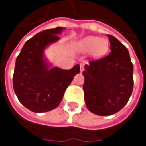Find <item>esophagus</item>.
<instances>
[{"label": "esophagus", "mask_w": 146, "mask_h": 146, "mask_svg": "<svg viewBox=\"0 0 146 146\" xmlns=\"http://www.w3.org/2000/svg\"><path fill=\"white\" fill-rule=\"evenodd\" d=\"M80 72H82L84 70V65L83 64H80Z\"/></svg>", "instance_id": "obj_1"}]
</instances>
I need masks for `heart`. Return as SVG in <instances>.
<instances>
[{
	"label": "heart",
	"instance_id": "heart-1",
	"mask_svg": "<svg viewBox=\"0 0 146 146\" xmlns=\"http://www.w3.org/2000/svg\"><path fill=\"white\" fill-rule=\"evenodd\" d=\"M79 47L84 51H92L94 55H100L106 47V43L98 37L90 36L79 42Z\"/></svg>",
	"mask_w": 146,
	"mask_h": 146
}]
</instances>
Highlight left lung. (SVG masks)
I'll use <instances>...</instances> for the list:
<instances>
[{"label":"left lung","mask_w":146,"mask_h":146,"mask_svg":"<svg viewBox=\"0 0 146 146\" xmlns=\"http://www.w3.org/2000/svg\"><path fill=\"white\" fill-rule=\"evenodd\" d=\"M110 53L85 65L83 89L87 108L100 116L118 112L124 107L133 89V65L123 44L108 35Z\"/></svg>","instance_id":"obj_1"}]
</instances>
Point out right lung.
Returning <instances> with one entry per match:
<instances>
[{
	"label": "right lung",
	"mask_w": 146,
	"mask_h": 146,
	"mask_svg": "<svg viewBox=\"0 0 146 146\" xmlns=\"http://www.w3.org/2000/svg\"><path fill=\"white\" fill-rule=\"evenodd\" d=\"M65 29L57 27L40 31L25 42L16 58L14 91L19 102L33 112L56 108L74 75L80 72L78 64L69 70L51 68L44 56L45 49L58 41V35Z\"/></svg>",
	"instance_id": "obj_1"
}]
</instances>
